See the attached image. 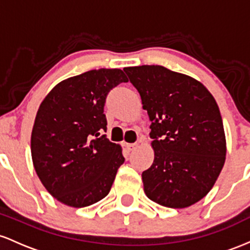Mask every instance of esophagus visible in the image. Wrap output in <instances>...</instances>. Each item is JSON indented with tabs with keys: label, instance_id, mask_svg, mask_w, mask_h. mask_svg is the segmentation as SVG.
Masks as SVG:
<instances>
[{
	"label": "esophagus",
	"instance_id": "esophagus-1",
	"mask_svg": "<svg viewBox=\"0 0 250 250\" xmlns=\"http://www.w3.org/2000/svg\"><path fill=\"white\" fill-rule=\"evenodd\" d=\"M136 147H137L136 143H133V144H126V150H127L128 152H130V151H133Z\"/></svg>",
	"mask_w": 250,
	"mask_h": 250
}]
</instances>
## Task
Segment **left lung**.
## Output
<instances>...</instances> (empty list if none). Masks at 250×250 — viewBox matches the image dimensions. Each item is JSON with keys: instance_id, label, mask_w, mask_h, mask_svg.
<instances>
[{"instance_id": "8db88e82", "label": "left lung", "mask_w": 250, "mask_h": 250, "mask_svg": "<svg viewBox=\"0 0 250 250\" xmlns=\"http://www.w3.org/2000/svg\"><path fill=\"white\" fill-rule=\"evenodd\" d=\"M124 71L151 122L155 159L142 173L144 192L167 208L197 203L212 189L226 162V134L215 98L198 80L158 64Z\"/></svg>"}]
</instances>
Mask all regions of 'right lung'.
<instances>
[{"mask_svg": "<svg viewBox=\"0 0 250 250\" xmlns=\"http://www.w3.org/2000/svg\"><path fill=\"white\" fill-rule=\"evenodd\" d=\"M127 83L122 69H92L62 80L44 97L30 138L36 175L55 200L73 208L108 195L125 161L122 146L106 132V95Z\"/></svg>", "mask_w": 250, "mask_h": 250, "instance_id": "1", "label": "right lung"}]
</instances>
